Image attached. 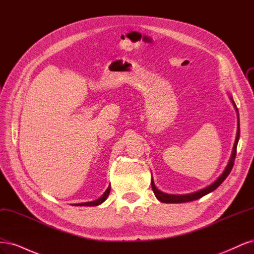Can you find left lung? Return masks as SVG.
I'll use <instances>...</instances> for the list:
<instances>
[{
  "mask_svg": "<svg viewBox=\"0 0 254 254\" xmlns=\"http://www.w3.org/2000/svg\"><path fill=\"white\" fill-rule=\"evenodd\" d=\"M230 99H231V102L234 106V108L237 112V131H236V137H235V142L233 145V148H232V152H231V157H230L229 161H228V164L225 167L224 172L221 173V175L218 177V178L215 180L213 183H211L210 186H207L201 190H199L197 191H194V193H190V194H183V195H176V194H167V193H163V191H161L160 190H158L155 186V182H153V179L151 177V188L153 193H155V196L157 197V199L161 202H164V203H183V202H190V201H194L197 200V199L201 198L205 195H207L209 193H212L214 190H216L220 184L224 182V180L227 178L228 175L231 172L233 164H234V160H235V156H236V147H237V143L238 140H240V119H238V110H237V107L233 101L232 96L230 95Z\"/></svg>",
  "mask_w": 254,
  "mask_h": 254,
  "instance_id": "1",
  "label": "left lung"
}]
</instances>
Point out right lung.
Here are the masks:
<instances>
[{"label":"right lung","mask_w":254,"mask_h":254,"mask_svg":"<svg viewBox=\"0 0 254 254\" xmlns=\"http://www.w3.org/2000/svg\"><path fill=\"white\" fill-rule=\"evenodd\" d=\"M110 190H111V188H110V186L108 187V189H107L106 190H105V193L99 197L98 199H96V200H94V201H89V202H81V203H74L73 205H75V206H96V205H99V204H102L107 198H108V196H109V194H110Z\"/></svg>","instance_id":"obj_1"}]
</instances>
